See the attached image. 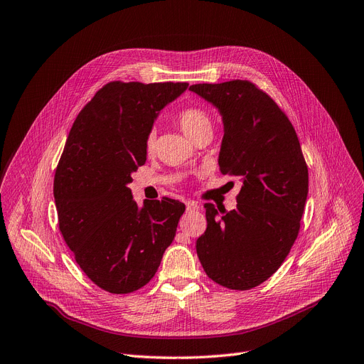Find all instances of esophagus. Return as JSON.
I'll return each mask as SVG.
<instances>
[{
  "instance_id": "obj_1",
  "label": "esophagus",
  "mask_w": 364,
  "mask_h": 364,
  "mask_svg": "<svg viewBox=\"0 0 364 364\" xmlns=\"http://www.w3.org/2000/svg\"><path fill=\"white\" fill-rule=\"evenodd\" d=\"M186 207H187V211H198L199 210V203L195 202V200H187L186 202Z\"/></svg>"
}]
</instances>
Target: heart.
Returning <instances> with one entry per match:
<instances>
[{
    "instance_id": "obj_1",
    "label": "heart",
    "mask_w": 364,
    "mask_h": 364,
    "mask_svg": "<svg viewBox=\"0 0 364 364\" xmlns=\"http://www.w3.org/2000/svg\"><path fill=\"white\" fill-rule=\"evenodd\" d=\"M176 122L178 124V128L188 136V138H195L198 134L203 131H210L211 129V117L210 114L205 112L203 108L196 107V105H188L181 108L180 112L176 116ZM146 150L150 153L153 151L156 146V135L154 132H149L144 141Z\"/></svg>"
}]
</instances>
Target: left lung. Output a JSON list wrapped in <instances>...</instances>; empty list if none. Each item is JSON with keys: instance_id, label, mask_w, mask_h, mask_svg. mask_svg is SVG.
Instances as JSON below:
<instances>
[{"instance_id": "8db88e82", "label": "left lung", "mask_w": 364, "mask_h": 364, "mask_svg": "<svg viewBox=\"0 0 364 364\" xmlns=\"http://www.w3.org/2000/svg\"><path fill=\"white\" fill-rule=\"evenodd\" d=\"M188 89L220 109V172L242 180L235 210L205 205L207 230L196 241L198 257L220 286L255 289L278 271L297 238L308 165L287 114L257 85L230 80Z\"/></svg>"}]
</instances>
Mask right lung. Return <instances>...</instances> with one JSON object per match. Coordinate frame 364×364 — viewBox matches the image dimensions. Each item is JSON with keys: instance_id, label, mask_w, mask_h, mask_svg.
Masks as SVG:
<instances>
[{"instance_id": "right-lung-1", "label": "right lung", "mask_w": 364, "mask_h": 364, "mask_svg": "<svg viewBox=\"0 0 364 364\" xmlns=\"http://www.w3.org/2000/svg\"><path fill=\"white\" fill-rule=\"evenodd\" d=\"M188 83L104 85L78 113L56 166L58 225L86 277L128 294L154 277L186 205L162 198L138 208L128 184L146 164L144 141L161 109Z\"/></svg>"}]
</instances>
